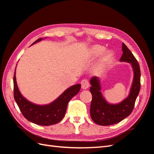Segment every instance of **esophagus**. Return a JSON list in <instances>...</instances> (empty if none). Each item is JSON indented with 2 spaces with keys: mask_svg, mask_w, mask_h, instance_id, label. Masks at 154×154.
Here are the masks:
<instances>
[{
  "mask_svg": "<svg viewBox=\"0 0 154 154\" xmlns=\"http://www.w3.org/2000/svg\"><path fill=\"white\" fill-rule=\"evenodd\" d=\"M81 85L83 89H87L89 87V83H88V80L87 79H83L81 82Z\"/></svg>",
  "mask_w": 154,
  "mask_h": 154,
  "instance_id": "obj_1",
  "label": "esophagus"
}]
</instances>
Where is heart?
<instances>
[{"label": "heart", "instance_id": "obj_1", "mask_svg": "<svg viewBox=\"0 0 154 154\" xmlns=\"http://www.w3.org/2000/svg\"><path fill=\"white\" fill-rule=\"evenodd\" d=\"M105 50V48L101 45H94L90 48L88 54L92 59H94L102 55L98 62V69L103 71L112 63L114 58V54L110 51Z\"/></svg>", "mask_w": 154, "mask_h": 154}]
</instances>
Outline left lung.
Instances as JSON below:
<instances>
[{"mask_svg":"<svg viewBox=\"0 0 154 154\" xmlns=\"http://www.w3.org/2000/svg\"><path fill=\"white\" fill-rule=\"evenodd\" d=\"M122 51L123 54L120 61L131 63L134 72L132 88L127 99L119 104H109L100 92L98 78L94 76L91 79L90 92L92 96L90 109L91 116L93 122L99 125H114L128 116L134 109L135 102L140 91L141 71L137 60L124 43L122 44Z\"/></svg>","mask_w":154,"mask_h":154,"instance_id":"left-lung-1","label":"left lung"}]
</instances>
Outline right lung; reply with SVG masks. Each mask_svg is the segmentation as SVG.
<instances>
[{"mask_svg":"<svg viewBox=\"0 0 154 154\" xmlns=\"http://www.w3.org/2000/svg\"><path fill=\"white\" fill-rule=\"evenodd\" d=\"M41 40L38 39L32 44ZM13 87L14 98L24 118L36 125L48 126L57 123L63 119L69 101L80 91L81 85L77 84L69 87L53 103L42 106L31 103L21 95L17 84L15 72L13 76Z\"/></svg>","mask_w":154,"mask_h":154,"instance_id":"obj_1","label":"right lung"}]
</instances>
